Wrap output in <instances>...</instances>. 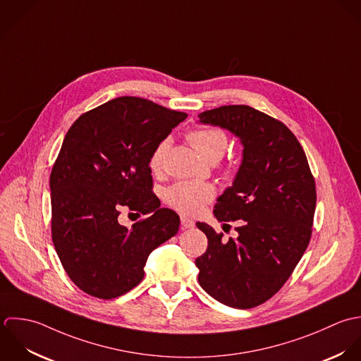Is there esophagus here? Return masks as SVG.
<instances>
[{"label": "esophagus", "mask_w": 361, "mask_h": 361, "mask_svg": "<svg viewBox=\"0 0 361 361\" xmlns=\"http://www.w3.org/2000/svg\"><path fill=\"white\" fill-rule=\"evenodd\" d=\"M180 226H182L183 230H189V228L195 227V221L188 219V217H180Z\"/></svg>", "instance_id": "esophagus-1"}]
</instances>
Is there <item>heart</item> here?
<instances>
[{
    "label": "heart",
    "mask_w": 361,
    "mask_h": 361,
    "mask_svg": "<svg viewBox=\"0 0 361 361\" xmlns=\"http://www.w3.org/2000/svg\"><path fill=\"white\" fill-rule=\"evenodd\" d=\"M190 145L207 161H219L228 148V135L219 127H202L186 134ZM169 140H162L151 154L149 168L159 172L164 166ZM216 190L204 182H176L165 192V202L182 214H197L203 207L214 199Z\"/></svg>",
    "instance_id": "1"
}]
</instances>
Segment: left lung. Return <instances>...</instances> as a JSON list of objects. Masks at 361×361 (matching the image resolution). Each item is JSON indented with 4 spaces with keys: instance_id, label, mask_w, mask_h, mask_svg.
<instances>
[{
    "instance_id": "obj_1",
    "label": "left lung",
    "mask_w": 361,
    "mask_h": 361,
    "mask_svg": "<svg viewBox=\"0 0 361 361\" xmlns=\"http://www.w3.org/2000/svg\"><path fill=\"white\" fill-rule=\"evenodd\" d=\"M199 118L240 137L243 158L234 185L214 206L220 223L238 221V237L224 240L223 233L197 223L209 240L196 259L197 279L217 301L253 308L284 286L310 243L315 179L300 141L284 123L246 105L220 106Z\"/></svg>"
}]
</instances>
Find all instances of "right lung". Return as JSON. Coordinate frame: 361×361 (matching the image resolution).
Returning a JSON list of instances; mask_svg holds the SVG:
<instances>
[{
  "label": "right lung",
  "instance_id": "add662e5",
  "mask_svg": "<svg viewBox=\"0 0 361 361\" xmlns=\"http://www.w3.org/2000/svg\"><path fill=\"white\" fill-rule=\"evenodd\" d=\"M188 118L151 101L121 97L82 114L67 131L50 173L51 240L71 281L112 300L144 277L148 255L179 230V216L152 193L149 158ZM152 216L128 231L120 207Z\"/></svg>",
  "mask_w": 361,
  "mask_h": 361
}]
</instances>
